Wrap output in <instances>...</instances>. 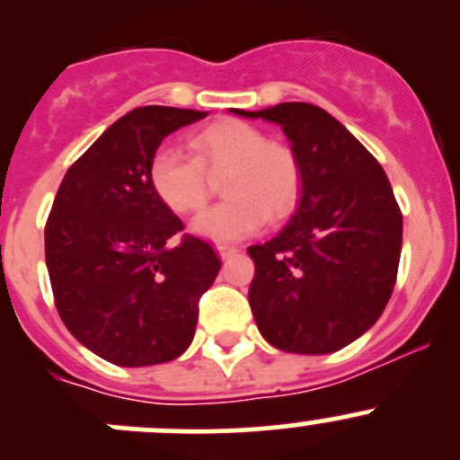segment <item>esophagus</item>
<instances>
[{"instance_id": "obj_1", "label": "esophagus", "mask_w": 460, "mask_h": 460, "mask_svg": "<svg viewBox=\"0 0 460 460\" xmlns=\"http://www.w3.org/2000/svg\"><path fill=\"white\" fill-rule=\"evenodd\" d=\"M217 253H220V258H229L234 256V253H238V247H234V244H217Z\"/></svg>"}]
</instances>
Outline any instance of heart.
Listing matches in <instances>:
<instances>
[{"label": "heart", "instance_id": "b5f03b06", "mask_svg": "<svg viewBox=\"0 0 460 460\" xmlns=\"http://www.w3.org/2000/svg\"><path fill=\"white\" fill-rule=\"evenodd\" d=\"M196 157L160 146L148 160V184L157 200L178 216L196 213L208 196L207 175L222 178V204L193 222L202 238L229 243L256 234L264 220L289 216L303 191V169L287 144L269 142L262 131L240 119H222L193 133Z\"/></svg>", "mask_w": 460, "mask_h": 460}]
</instances>
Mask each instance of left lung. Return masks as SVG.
Listing matches in <instances>:
<instances>
[{
    "label": "left lung",
    "instance_id": "obj_1",
    "mask_svg": "<svg viewBox=\"0 0 460 460\" xmlns=\"http://www.w3.org/2000/svg\"><path fill=\"white\" fill-rule=\"evenodd\" d=\"M231 113L280 124L303 169L285 229L249 247V305L264 341L332 354L380 318L396 285L402 213L383 166L336 118L307 102Z\"/></svg>",
    "mask_w": 460,
    "mask_h": 460
}]
</instances>
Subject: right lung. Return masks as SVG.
I'll list each match as a JSON object with an SVG mask.
<instances>
[{"instance_id":"right-lung-1","label":"right lung","mask_w":460,"mask_h":460,"mask_svg":"<svg viewBox=\"0 0 460 460\" xmlns=\"http://www.w3.org/2000/svg\"><path fill=\"white\" fill-rule=\"evenodd\" d=\"M207 118L202 111L140 106L111 124L66 171L46 222V267L68 332L119 367L169 363L187 351L200 296L220 260L184 235L157 200L148 160L162 140Z\"/></svg>"}]
</instances>
